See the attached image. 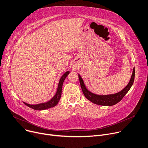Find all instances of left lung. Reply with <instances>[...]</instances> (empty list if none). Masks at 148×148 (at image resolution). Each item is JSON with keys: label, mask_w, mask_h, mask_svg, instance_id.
Listing matches in <instances>:
<instances>
[{"label": "left lung", "mask_w": 148, "mask_h": 148, "mask_svg": "<svg viewBox=\"0 0 148 148\" xmlns=\"http://www.w3.org/2000/svg\"><path fill=\"white\" fill-rule=\"evenodd\" d=\"M134 75H135V69L133 68V73L131 77L130 80L128 84V85L125 87L123 90H121L120 92L114 94H110V95H97L95 94H93L90 92V91L86 89L84 82L82 80V77H81L80 75L78 74L79 82H80V84L81 86V88L82 90V92L85 95V97L90 101H91L92 103L99 105V106H111L113 105H115L119 102H120L123 97L125 96L130 89L131 88L134 79Z\"/></svg>", "instance_id": "obj_1"}]
</instances>
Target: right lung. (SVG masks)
<instances>
[{
  "label": "right lung",
  "instance_id": "add662e5",
  "mask_svg": "<svg viewBox=\"0 0 148 148\" xmlns=\"http://www.w3.org/2000/svg\"><path fill=\"white\" fill-rule=\"evenodd\" d=\"M69 72L67 71L62 76V77L60 79V81H59V83L58 85V90H57L56 94L53 97V98L49 101L47 102V103H41V104H36V105H30V104H27L25 103H24L27 106H28L34 110H43L48 109V108H50L56 106L57 104H58L59 101L61 98L63 84L64 79H66V76L69 75Z\"/></svg>",
  "mask_w": 148,
  "mask_h": 148
}]
</instances>
